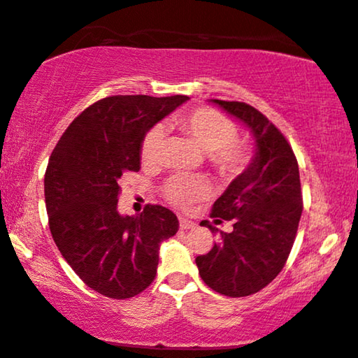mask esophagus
Returning a JSON list of instances; mask_svg holds the SVG:
<instances>
[{
	"label": "esophagus",
	"mask_w": 358,
	"mask_h": 358,
	"mask_svg": "<svg viewBox=\"0 0 358 358\" xmlns=\"http://www.w3.org/2000/svg\"><path fill=\"white\" fill-rule=\"evenodd\" d=\"M195 227V223H193L192 220H187V218H180V228L182 230H190V228Z\"/></svg>",
	"instance_id": "1"
}]
</instances>
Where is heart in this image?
<instances>
[{
    "mask_svg": "<svg viewBox=\"0 0 358 358\" xmlns=\"http://www.w3.org/2000/svg\"><path fill=\"white\" fill-rule=\"evenodd\" d=\"M178 127L185 135L192 138L206 153L212 165L225 178H235L250 163L248 148L238 141L235 124L212 108H198L182 115L178 118ZM163 143H165V130L155 127L146 133L141 143V160L145 165H157L160 162ZM165 196L171 203L188 206L208 195V183L198 176L175 175L163 187Z\"/></svg>",
    "mask_w": 358,
    "mask_h": 358,
    "instance_id": "obj_1",
    "label": "heart"
}]
</instances>
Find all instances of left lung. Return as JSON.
I'll use <instances>...</instances> for the list:
<instances>
[{
	"label": "left lung",
	"instance_id": "1",
	"mask_svg": "<svg viewBox=\"0 0 358 358\" xmlns=\"http://www.w3.org/2000/svg\"><path fill=\"white\" fill-rule=\"evenodd\" d=\"M210 103L248 128L255 150L248 166L213 203L212 217L234 220V230L220 234L213 248L195 262L201 280L215 292L247 296L282 272L294 247L302 217L299 163L285 136L253 106L240 101Z\"/></svg>",
	"mask_w": 358,
	"mask_h": 358
}]
</instances>
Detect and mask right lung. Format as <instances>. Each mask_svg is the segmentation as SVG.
<instances>
[{"instance_id": "add662e5", "label": "right lung", "mask_w": 358, "mask_h": 358, "mask_svg": "<svg viewBox=\"0 0 358 358\" xmlns=\"http://www.w3.org/2000/svg\"><path fill=\"white\" fill-rule=\"evenodd\" d=\"M190 98L127 94L93 103L73 120L51 153L45 201L53 240L90 288L130 299L155 280L162 242L178 218L160 205L138 217L118 212L120 178L141 166V143L158 122Z\"/></svg>"}]
</instances>
